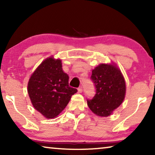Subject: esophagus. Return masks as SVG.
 <instances>
[{"mask_svg": "<svg viewBox=\"0 0 155 155\" xmlns=\"http://www.w3.org/2000/svg\"><path fill=\"white\" fill-rule=\"evenodd\" d=\"M78 92H79V93H82L83 88H82V87H81V86H80V87L78 88Z\"/></svg>", "mask_w": 155, "mask_h": 155, "instance_id": "obj_1", "label": "esophagus"}]
</instances>
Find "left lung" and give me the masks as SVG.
Here are the masks:
<instances>
[{"mask_svg":"<svg viewBox=\"0 0 155 155\" xmlns=\"http://www.w3.org/2000/svg\"><path fill=\"white\" fill-rule=\"evenodd\" d=\"M91 80L95 85L96 94L92 99H87L89 108L98 116H109L124 101V78L115 65L102 64L92 70Z\"/></svg>","mask_w":155,"mask_h":155,"instance_id":"left-lung-1","label":"left lung"}]
</instances>
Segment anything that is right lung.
<instances>
[{
    "instance_id": "obj_1",
    "label": "right lung",
    "mask_w": 155,
    "mask_h": 155,
    "mask_svg": "<svg viewBox=\"0 0 155 155\" xmlns=\"http://www.w3.org/2000/svg\"><path fill=\"white\" fill-rule=\"evenodd\" d=\"M61 64L60 59L47 58L28 81V94L33 106L46 118L57 117L77 91L69 86V77Z\"/></svg>"
}]
</instances>
